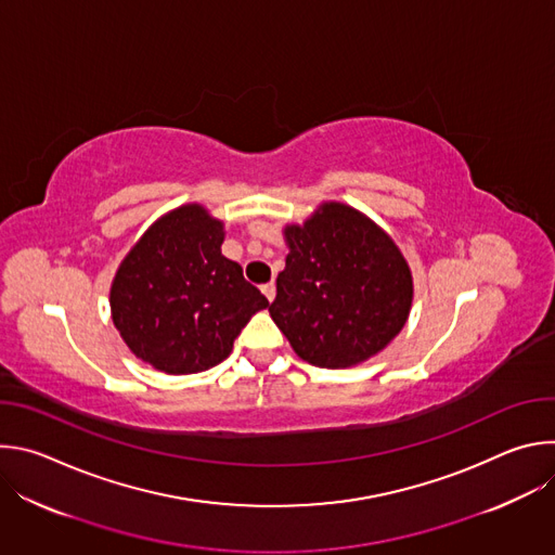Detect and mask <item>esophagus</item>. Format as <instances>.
Listing matches in <instances>:
<instances>
[{
  "label": "esophagus",
  "instance_id": "obj_1",
  "mask_svg": "<svg viewBox=\"0 0 555 555\" xmlns=\"http://www.w3.org/2000/svg\"><path fill=\"white\" fill-rule=\"evenodd\" d=\"M261 292H263V294H266V298L272 302V300H274V296H276V285L270 281V283L261 285Z\"/></svg>",
  "mask_w": 555,
  "mask_h": 555
}]
</instances>
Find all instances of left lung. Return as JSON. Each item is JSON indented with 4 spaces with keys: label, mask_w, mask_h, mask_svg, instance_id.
I'll use <instances>...</instances> for the list:
<instances>
[{
    "label": "left lung",
    "mask_w": 555,
    "mask_h": 555,
    "mask_svg": "<svg viewBox=\"0 0 555 555\" xmlns=\"http://www.w3.org/2000/svg\"><path fill=\"white\" fill-rule=\"evenodd\" d=\"M283 236L289 255L270 315L300 360L356 366L402 332L413 274L373 219L349 204L323 202L302 223H287Z\"/></svg>",
    "instance_id": "left-lung-1"
}]
</instances>
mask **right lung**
<instances>
[{
	"mask_svg": "<svg viewBox=\"0 0 555 555\" xmlns=\"http://www.w3.org/2000/svg\"><path fill=\"white\" fill-rule=\"evenodd\" d=\"M223 221L202 204L155 219L120 261L112 321L135 358L169 375L206 371L232 351L268 298L221 255Z\"/></svg>",
	"mask_w": 555,
	"mask_h": 555,
	"instance_id": "right-lung-1",
	"label": "right lung"
}]
</instances>
